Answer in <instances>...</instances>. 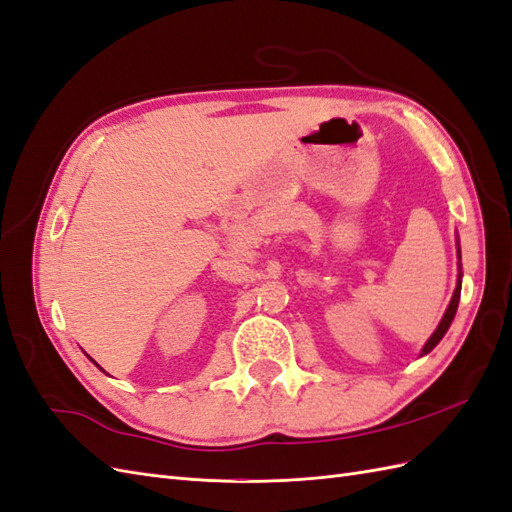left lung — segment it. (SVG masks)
I'll return each mask as SVG.
<instances>
[{
  "mask_svg": "<svg viewBox=\"0 0 512 512\" xmlns=\"http://www.w3.org/2000/svg\"><path fill=\"white\" fill-rule=\"evenodd\" d=\"M458 255H460V251H458ZM458 301H460V281H458V285H456V292H454V296H451V303H449V307H447V312H445L443 320H441V323H438V327H436V331L432 334V338L425 342L423 355H425V353H430V351L436 347V344L441 342V338L447 334V329H449V325H451V320H454V316H456Z\"/></svg>",
  "mask_w": 512,
  "mask_h": 512,
  "instance_id": "left-lung-1",
  "label": "left lung"
}]
</instances>
